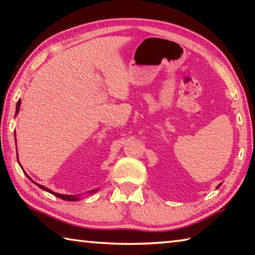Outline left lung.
Returning <instances> with one entry per match:
<instances>
[{
	"mask_svg": "<svg viewBox=\"0 0 255 255\" xmlns=\"http://www.w3.org/2000/svg\"><path fill=\"white\" fill-rule=\"evenodd\" d=\"M218 187H221V185H218Z\"/></svg>",
	"mask_w": 255,
	"mask_h": 255,
	"instance_id": "1",
	"label": "left lung"
}]
</instances>
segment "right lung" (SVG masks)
<instances>
[{
  "label": "right lung",
  "mask_w": 255,
  "mask_h": 255,
  "mask_svg": "<svg viewBox=\"0 0 255 255\" xmlns=\"http://www.w3.org/2000/svg\"><path fill=\"white\" fill-rule=\"evenodd\" d=\"M20 103H21V101H20V100L18 101V103H16V110H15V114H18V112H19V109H20ZM25 175H27V174H25ZM27 176H28V175H27ZM28 178H29V176H28ZM29 179H30V178H29ZM30 180H31V179H30ZM31 181H32V180H31ZM32 182H33V181H32ZM34 183H36V182H34ZM36 184H37L38 187H39L40 189L45 190V191H47V192H50L51 195H54L55 197H58V198H60V199H63V200H67V201H75V200H79V197H77V196L60 195V193L53 192V191H51V190H49L48 188H45L44 185H40V184H38V183H36ZM96 191H97V190H93V191H91V192H96Z\"/></svg>",
  "instance_id": "add662e5"
}]
</instances>
